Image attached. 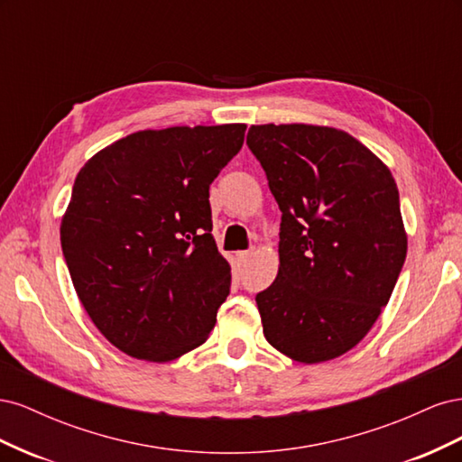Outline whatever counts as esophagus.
Returning <instances> with one entry per match:
<instances>
[{
  "instance_id": "obj_1",
  "label": "esophagus",
  "mask_w": 462,
  "mask_h": 462,
  "mask_svg": "<svg viewBox=\"0 0 462 462\" xmlns=\"http://www.w3.org/2000/svg\"><path fill=\"white\" fill-rule=\"evenodd\" d=\"M250 256H253V253H250V250H243V253L236 254V258H239L243 263H245V262H248V258H250Z\"/></svg>"
}]
</instances>
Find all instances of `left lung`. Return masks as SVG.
I'll return each mask as SVG.
<instances>
[{
  "mask_svg": "<svg viewBox=\"0 0 462 462\" xmlns=\"http://www.w3.org/2000/svg\"><path fill=\"white\" fill-rule=\"evenodd\" d=\"M246 144L282 209L279 272L256 295L263 335L304 365L356 346L407 258L399 190L355 136L318 125H253Z\"/></svg>",
  "mask_w": 462,
  "mask_h": 462,
  "instance_id": "left-lung-1",
  "label": "left lung"
}]
</instances>
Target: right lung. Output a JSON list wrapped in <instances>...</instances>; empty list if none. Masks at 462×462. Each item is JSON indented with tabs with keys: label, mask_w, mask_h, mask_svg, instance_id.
Here are the masks:
<instances>
[{
	"label": "right lung",
	"mask_w": 462,
	"mask_h": 462,
	"mask_svg": "<svg viewBox=\"0 0 462 462\" xmlns=\"http://www.w3.org/2000/svg\"><path fill=\"white\" fill-rule=\"evenodd\" d=\"M246 125L138 131L90 158L61 248L94 326L119 351L170 362L200 346L231 287L212 236L209 185Z\"/></svg>",
	"instance_id": "right-lung-1"
}]
</instances>
